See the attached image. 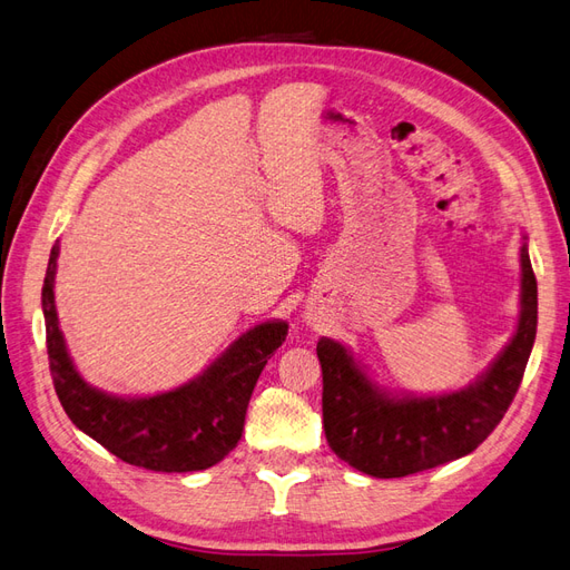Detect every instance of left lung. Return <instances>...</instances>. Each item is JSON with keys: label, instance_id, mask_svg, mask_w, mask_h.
I'll use <instances>...</instances> for the list:
<instances>
[{"label": "left lung", "instance_id": "left-lung-1", "mask_svg": "<svg viewBox=\"0 0 570 570\" xmlns=\"http://www.w3.org/2000/svg\"><path fill=\"white\" fill-rule=\"evenodd\" d=\"M520 320L513 340L472 385L433 397L377 387L346 348L323 337V424L334 455L377 479L410 476L470 455L501 424L522 383L537 334V279L520 250Z\"/></svg>", "mask_w": 570, "mask_h": 570}]
</instances>
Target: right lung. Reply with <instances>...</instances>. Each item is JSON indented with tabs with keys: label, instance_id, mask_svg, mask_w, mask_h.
I'll return each mask as SVG.
<instances>
[{
	"label": "right lung",
	"instance_id": "obj_1",
	"mask_svg": "<svg viewBox=\"0 0 570 570\" xmlns=\"http://www.w3.org/2000/svg\"><path fill=\"white\" fill-rule=\"evenodd\" d=\"M57 255L60 245L50 253L42 315L52 385L71 424L115 458L151 472H197L222 462L240 441L257 377L286 340L288 325L272 320L247 330L195 381L170 392L115 397L86 383L67 354L52 291Z\"/></svg>",
	"mask_w": 570,
	"mask_h": 570
}]
</instances>
